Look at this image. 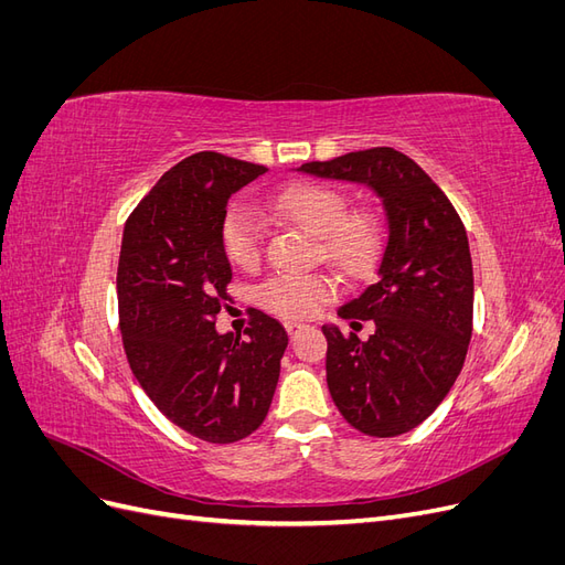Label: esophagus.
I'll list each match as a JSON object with an SVG mask.
<instances>
[{"label":"esophagus","mask_w":565,"mask_h":565,"mask_svg":"<svg viewBox=\"0 0 565 565\" xmlns=\"http://www.w3.org/2000/svg\"><path fill=\"white\" fill-rule=\"evenodd\" d=\"M285 330H287V334H289V337H297L299 332H303V330H306V324H303V322L289 320V322H285Z\"/></svg>","instance_id":"esophagus-1"}]
</instances>
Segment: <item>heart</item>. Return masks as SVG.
<instances>
[{"instance_id":"b5f03b06","label":"heart","mask_w":565,"mask_h":565,"mask_svg":"<svg viewBox=\"0 0 565 565\" xmlns=\"http://www.w3.org/2000/svg\"><path fill=\"white\" fill-rule=\"evenodd\" d=\"M270 210L318 237L324 259L349 276L365 273L377 254L380 235L372 221L349 218V200L322 183H292L270 198ZM262 221L245 202H235L221 221V247L235 266H254L262 256ZM337 292L324 273H273L256 287V301L282 318H311Z\"/></svg>"}]
</instances>
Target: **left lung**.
I'll return each mask as SVG.
<instances>
[{
	"label": "left lung",
	"instance_id": "left-lung-1",
	"mask_svg": "<svg viewBox=\"0 0 565 565\" xmlns=\"http://www.w3.org/2000/svg\"><path fill=\"white\" fill-rule=\"evenodd\" d=\"M299 172L365 183L382 200L386 237L377 276L337 311L372 320L361 341L322 324L328 388L339 413L367 436L415 429L448 396L465 365L473 320V270L465 224L424 169L393 148L306 162Z\"/></svg>",
	"mask_w": 565,
	"mask_h": 565
}]
</instances>
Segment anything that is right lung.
<instances>
[{
	"instance_id": "add662e5",
	"label": "right lung",
	"mask_w": 565,
	"mask_h": 565,
	"mask_svg": "<svg viewBox=\"0 0 565 565\" xmlns=\"http://www.w3.org/2000/svg\"><path fill=\"white\" fill-rule=\"evenodd\" d=\"M266 172L195 152L162 174L122 233L117 306L129 367L169 422L207 443L259 429L287 349L282 324L262 311L245 337L214 328L233 276L221 221L228 198Z\"/></svg>"
}]
</instances>
